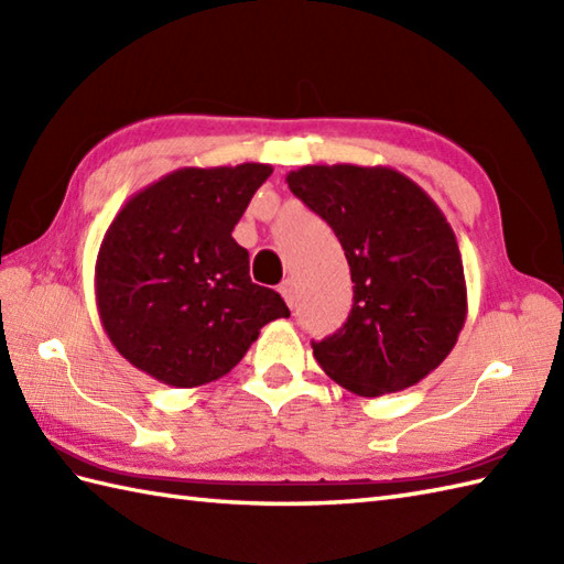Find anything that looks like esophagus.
Instances as JSON below:
<instances>
[{
  "label": "esophagus",
  "instance_id": "1",
  "mask_svg": "<svg viewBox=\"0 0 564 564\" xmlns=\"http://www.w3.org/2000/svg\"><path fill=\"white\" fill-rule=\"evenodd\" d=\"M281 295H283V301L289 303V307H293L295 305V297H297V289H295V281L293 279H289V281H283V285H281Z\"/></svg>",
  "mask_w": 564,
  "mask_h": 564
}]
</instances>
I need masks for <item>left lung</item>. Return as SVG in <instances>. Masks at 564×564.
Wrapping results in <instances>:
<instances>
[{
	"label": "left lung",
	"instance_id": "obj_1",
	"mask_svg": "<svg viewBox=\"0 0 564 564\" xmlns=\"http://www.w3.org/2000/svg\"><path fill=\"white\" fill-rule=\"evenodd\" d=\"M285 182L327 220L351 269L349 319L313 344L319 368L361 398L416 386L453 351L467 315L446 215L390 166L307 164Z\"/></svg>",
	"mask_w": 564,
	"mask_h": 564
}]
</instances>
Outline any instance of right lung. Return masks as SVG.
Segmentation results:
<instances>
[{
    "label": "right lung",
    "instance_id": "right-lung-1",
    "mask_svg": "<svg viewBox=\"0 0 564 564\" xmlns=\"http://www.w3.org/2000/svg\"><path fill=\"white\" fill-rule=\"evenodd\" d=\"M273 166H184L138 191L99 247L94 291L104 332L142 373L198 388L242 361L283 297L251 283L232 237Z\"/></svg>",
    "mask_w": 564,
    "mask_h": 564
}]
</instances>
